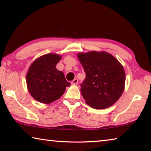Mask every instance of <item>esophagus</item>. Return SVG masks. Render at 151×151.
Wrapping results in <instances>:
<instances>
[{"mask_svg": "<svg viewBox=\"0 0 151 151\" xmlns=\"http://www.w3.org/2000/svg\"><path fill=\"white\" fill-rule=\"evenodd\" d=\"M78 79H76V78H75V79H74L73 81H71V84H72V85H77L78 84Z\"/></svg>", "mask_w": 151, "mask_h": 151, "instance_id": "34e87169", "label": "esophagus"}]
</instances>
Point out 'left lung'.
Returning a JSON list of instances; mask_svg holds the SVG:
<instances>
[{"instance_id": "obj_1", "label": "left lung", "mask_w": 151, "mask_h": 151, "mask_svg": "<svg viewBox=\"0 0 151 151\" xmlns=\"http://www.w3.org/2000/svg\"><path fill=\"white\" fill-rule=\"evenodd\" d=\"M77 57L86 73L81 92L86 104L95 109L113 105L124 89L126 78L121 63L105 51L79 52Z\"/></svg>"}]
</instances>
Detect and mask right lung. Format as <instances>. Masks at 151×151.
<instances>
[{"label": "right lung", "mask_w": 151, "mask_h": 151, "mask_svg": "<svg viewBox=\"0 0 151 151\" xmlns=\"http://www.w3.org/2000/svg\"><path fill=\"white\" fill-rule=\"evenodd\" d=\"M62 55L48 53L33 61L27 73L28 91L36 101L50 104L58 100L70 83L56 66Z\"/></svg>", "instance_id": "right-lung-1"}]
</instances>
